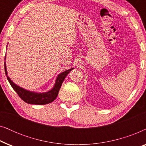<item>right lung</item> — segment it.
I'll list each match as a JSON object with an SVG mask.
<instances>
[{
  "label": "right lung",
  "instance_id": "right-lung-1",
  "mask_svg": "<svg viewBox=\"0 0 146 146\" xmlns=\"http://www.w3.org/2000/svg\"><path fill=\"white\" fill-rule=\"evenodd\" d=\"M73 68L69 69L68 70L60 74L58 76L54 86L48 92L44 93H36L33 92H30L18 86L15 84H14L9 77L7 76V71L6 68V64L5 62V74L7 75V80H9V83L11 84V86L15 90V91L17 93L19 96L23 100L24 102H27L30 104H36V105H44L47 104L51 103L56 98L58 94V92L60 89L62 84L63 81L64 80L66 76L70 72Z\"/></svg>",
  "mask_w": 146,
  "mask_h": 146
}]
</instances>
